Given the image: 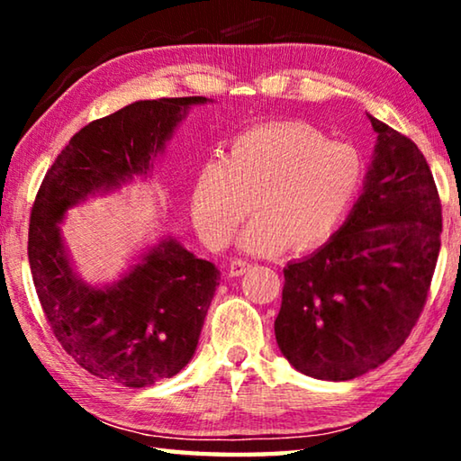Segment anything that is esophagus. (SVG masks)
I'll return each instance as SVG.
<instances>
[{
    "mask_svg": "<svg viewBox=\"0 0 461 461\" xmlns=\"http://www.w3.org/2000/svg\"><path fill=\"white\" fill-rule=\"evenodd\" d=\"M248 268H249V262H246V260H233L231 264H230V276H241V275H246L248 272Z\"/></svg>",
    "mask_w": 461,
    "mask_h": 461,
    "instance_id": "34e87169",
    "label": "esophagus"
}]
</instances>
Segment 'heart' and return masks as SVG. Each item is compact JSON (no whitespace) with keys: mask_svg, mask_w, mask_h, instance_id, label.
<instances>
[{"mask_svg":"<svg viewBox=\"0 0 461 461\" xmlns=\"http://www.w3.org/2000/svg\"><path fill=\"white\" fill-rule=\"evenodd\" d=\"M364 183L354 146L327 142L307 123L280 122L241 131L223 158L199 167L191 217L203 244L223 248L254 207L258 215L238 238L249 254L307 252L341 228Z\"/></svg>","mask_w":461,"mask_h":461,"instance_id":"heart-1","label":"heart"}]
</instances>
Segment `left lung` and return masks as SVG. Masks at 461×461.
Masks as SVG:
<instances>
[{
    "label": "left lung",
    "mask_w": 461,
    "mask_h": 461,
    "mask_svg": "<svg viewBox=\"0 0 461 461\" xmlns=\"http://www.w3.org/2000/svg\"><path fill=\"white\" fill-rule=\"evenodd\" d=\"M376 131L362 194L338 233L285 268L275 321L294 370L343 382L384 364L423 311L441 248V203L417 144Z\"/></svg>",
    "instance_id": "left-lung-1"
}]
</instances>
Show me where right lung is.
<instances>
[{
    "label": "right lung",
    "mask_w": 461,
    "mask_h": 461,
    "mask_svg": "<svg viewBox=\"0 0 461 461\" xmlns=\"http://www.w3.org/2000/svg\"><path fill=\"white\" fill-rule=\"evenodd\" d=\"M207 97L134 101L77 131L36 194L28 231L34 286L54 338L93 376L130 388L173 378L197 349L220 286L215 264L158 236L105 285L77 272L62 238L67 212L154 176L189 109Z\"/></svg>",
    "instance_id": "obj_1"
}]
</instances>
